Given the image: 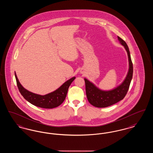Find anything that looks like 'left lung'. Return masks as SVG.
Returning a JSON list of instances; mask_svg holds the SVG:
<instances>
[{"mask_svg":"<svg viewBox=\"0 0 153 153\" xmlns=\"http://www.w3.org/2000/svg\"><path fill=\"white\" fill-rule=\"evenodd\" d=\"M117 38L127 52L129 61V70L123 82L119 86L111 91H105L100 90L89 80L84 79L88 100L90 104L96 107H107L122 100L127 94L130 87L133 74V65L130 53L126 42L119 36H117Z\"/></svg>","mask_w":153,"mask_h":153,"instance_id":"1","label":"left lung"}]
</instances>
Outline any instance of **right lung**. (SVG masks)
<instances>
[{"label": "right lung", "instance_id": "1", "mask_svg": "<svg viewBox=\"0 0 153 153\" xmlns=\"http://www.w3.org/2000/svg\"><path fill=\"white\" fill-rule=\"evenodd\" d=\"M15 76L19 91L23 97L33 105L44 108H53L61 105L65 99L70 85L76 78L73 77L66 81L55 91L42 96L37 95L26 90L22 87L15 73Z\"/></svg>", "mask_w": 153, "mask_h": 153}]
</instances>
